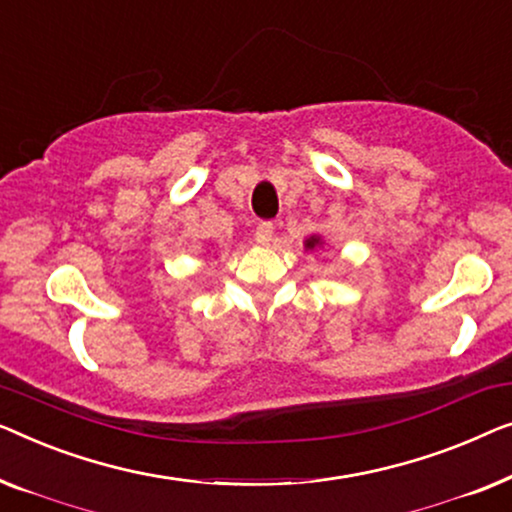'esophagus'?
<instances>
[{"label":"esophagus","mask_w":512,"mask_h":512,"mask_svg":"<svg viewBox=\"0 0 512 512\" xmlns=\"http://www.w3.org/2000/svg\"><path fill=\"white\" fill-rule=\"evenodd\" d=\"M273 229H276V227H273V222H269V220H266V222H259L257 229H255V241H257V243H262V246H266V243L271 241Z\"/></svg>","instance_id":"1"}]
</instances>
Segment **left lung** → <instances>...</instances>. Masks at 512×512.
<instances>
[{"mask_svg": "<svg viewBox=\"0 0 512 512\" xmlns=\"http://www.w3.org/2000/svg\"><path fill=\"white\" fill-rule=\"evenodd\" d=\"M318 243H320V239H315V236H311V239L306 241V248H311V250H313L315 246H318Z\"/></svg>", "mask_w": 512, "mask_h": 512, "instance_id": "obj_1", "label": "left lung"}]
</instances>
